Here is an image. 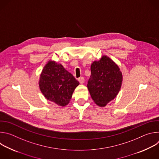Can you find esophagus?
I'll return each mask as SVG.
<instances>
[{
    "label": "esophagus",
    "mask_w": 159,
    "mask_h": 159,
    "mask_svg": "<svg viewBox=\"0 0 159 159\" xmlns=\"http://www.w3.org/2000/svg\"><path fill=\"white\" fill-rule=\"evenodd\" d=\"M79 82L80 83V84H83V83H84V77H80L79 79Z\"/></svg>",
    "instance_id": "1"
}]
</instances>
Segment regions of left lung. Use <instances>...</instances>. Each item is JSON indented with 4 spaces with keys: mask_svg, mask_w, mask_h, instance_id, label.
Here are the masks:
<instances>
[{
    "mask_svg": "<svg viewBox=\"0 0 159 159\" xmlns=\"http://www.w3.org/2000/svg\"><path fill=\"white\" fill-rule=\"evenodd\" d=\"M91 75L87 88L94 102L104 107L114 99L121 87L123 75L118 65L104 55L90 65Z\"/></svg>",
    "mask_w": 159,
    "mask_h": 159,
    "instance_id": "1",
    "label": "left lung"
}]
</instances>
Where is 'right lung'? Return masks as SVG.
Returning <instances> with one entry per match:
<instances>
[{"label": "right lung", "mask_w": 159, "mask_h": 159, "mask_svg": "<svg viewBox=\"0 0 159 159\" xmlns=\"http://www.w3.org/2000/svg\"><path fill=\"white\" fill-rule=\"evenodd\" d=\"M79 82L60 63L49 60L40 74L39 87L47 100L61 106L69 103Z\"/></svg>", "instance_id": "add662e5"}]
</instances>
